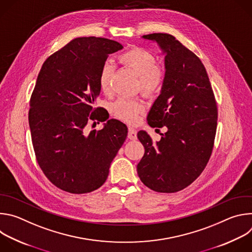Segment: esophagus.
I'll list each match as a JSON object with an SVG mask.
<instances>
[{
  "label": "esophagus",
  "mask_w": 252,
  "mask_h": 252,
  "mask_svg": "<svg viewBox=\"0 0 252 252\" xmlns=\"http://www.w3.org/2000/svg\"><path fill=\"white\" fill-rule=\"evenodd\" d=\"M127 137L131 140L136 139V130L133 127H128V133H127Z\"/></svg>",
  "instance_id": "34e87169"
}]
</instances>
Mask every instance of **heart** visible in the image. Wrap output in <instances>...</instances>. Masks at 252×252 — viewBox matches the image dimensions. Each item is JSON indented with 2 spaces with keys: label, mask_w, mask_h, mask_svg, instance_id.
<instances>
[{
  "label": "heart",
  "mask_w": 252,
  "mask_h": 252,
  "mask_svg": "<svg viewBox=\"0 0 252 252\" xmlns=\"http://www.w3.org/2000/svg\"><path fill=\"white\" fill-rule=\"evenodd\" d=\"M119 62L131 69L138 77L140 92L148 96L158 94L164 83L165 70L163 66L157 63L156 56L148 50L133 47L119 56ZM115 75V65L111 61L102 63L98 83L101 91L110 94L113 92V79ZM145 110V105L136 99L119 98L112 107L113 114L120 120L126 123H134L138 116Z\"/></svg>",
  "instance_id": "b5f03b06"
}]
</instances>
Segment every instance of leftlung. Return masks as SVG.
<instances>
[{
    "mask_svg": "<svg viewBox=\"0 0 252 252\" xmlns=\"http://www.w3.org/2000/svg\"><path fill=\"white\" fill-rule=\"evenodd\" d=\"M156 41L165 54L161 93L148 116L152 127H166L155 143L137 132L145 155L137 164L142 184L157 192L186 189L205 168L214 145L218 104L200 59L169 33L142 35Z\"/></svg>",
    "mask_w": 252,
    "mask_h": 252,
    "instance_id": "obj_1",
    "label": "left lung"
}]
</instances>
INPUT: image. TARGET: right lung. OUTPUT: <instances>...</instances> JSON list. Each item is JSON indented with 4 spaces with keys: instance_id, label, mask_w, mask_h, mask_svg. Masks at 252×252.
<instances>
[{
    "instance_id": "1",
    "label": "right lung",
    "mask_w": 252,
    "mask_h": 252,
    "mask_svg": "<svg viewBox=\"0 0 252 252\" xmlns=\"http://www.w3.org/2000/svg\"><path fill=\"white\" fill-rule=\"evenodd\" d=\"M124 47L113 40L77 38L43 63L32 93L29 125L35 158L49 181L62 190L82 194L100 188L127 135V127L109 120L90 133V122H104L95 107L99 69Z\"/></svg>"
}]
</instances>
